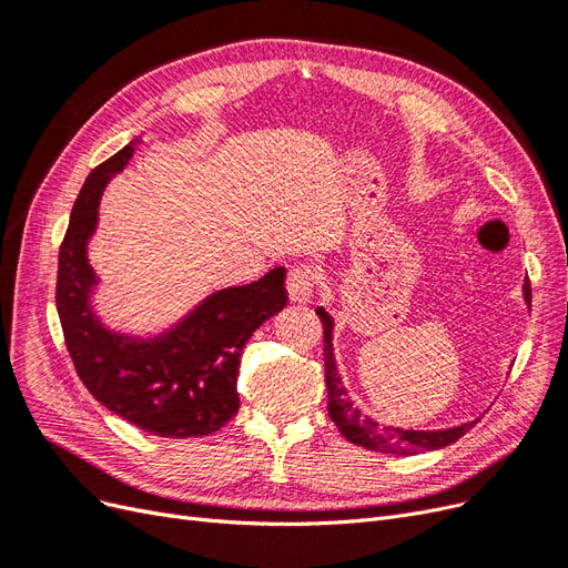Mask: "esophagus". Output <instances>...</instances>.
<instances>
[{
    "instance_id": "1",
    "label": "esophagus",
    "mask_w": 568,
    "mask_h": 568,
    "mask_svg": "<svg viewBox=\"0 0 568 568\" xmlns=\"http://www.w3.org/2000/svg\"><path fill=\"white\" fill-rule=\"evenodd\" d=\"M286 291L288 301L305 305L313 298V272L307 267H294L286 277Z\"/></svg>"
}]
</instances>
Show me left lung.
<instances>
[{
	"instance_id": "8db88e82",
	"label": "left lung",
	"mask_w": 568,
	"mask_h": 568,
	"mask_svg": "<svg viewBox=\"0 0 568 568\" xmlns=\"http://www.w3.org/2000/svg\"><path fill=\"white\" fill-rule=\"evenodd\" d=\"M524 301L530 307V282H524ZM317 315L324 326V382L326 393H329V417L338 426L343 438H348L355 445H363L367 450L384 453V455H419L428 450H440L445 445L459 440L469 428L480 419L462 422L448 428H403L379 424L374 417L365 415L359 405L351 398L348 388L343 386V376L338 374L336 353H334V317L320 305Z\"/></svg>"
}]
</instances>
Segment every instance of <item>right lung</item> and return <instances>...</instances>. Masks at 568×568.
<instances>
[{
  "label": "right lung",
  "instance_id": "1",
  "mask_svg": "<svg viewBox=\"0 0 568 568\" xmlns=\"http://www.w3.org/2000/svg\"><path fill=\"white\" fill-rule=\"evenodd\" d=\"M140 144L136 136L84 180L59 251L57 311L75 372L101 405L153 436H209L236 415L239 359L257 326L284 311L286 270L217 288L159 332L132 334L106 324L94 303L101 280L90 242L101 194Z\"/></svg>",
  "mask_w": 568,
  "mask_h": 568
}]
</instances>
